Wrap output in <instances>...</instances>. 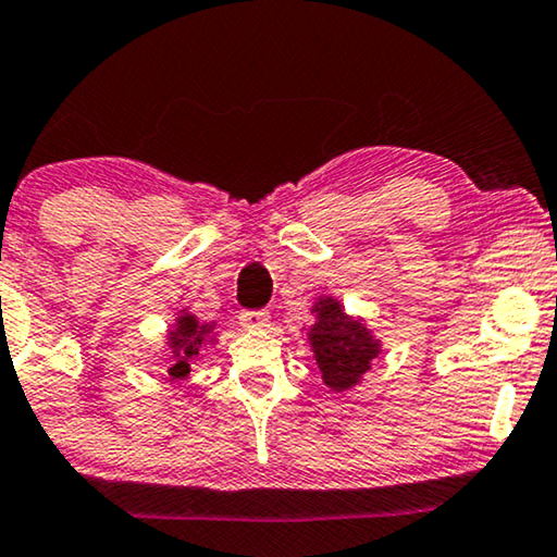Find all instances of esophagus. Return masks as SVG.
<instances>
[{"label":"esophagus","instance_id":"obj_1","mask_svg":"<svg viewBox=\"0 0 557 557\" xmlns=\"http://www.w3.org/2000/svg\"><path fill=\"white\" fill-rule=\"evenodd\" d=\"M270 312L264 310H245L243 314H239V325H243L245 330H264L270 327Z\"/></svg>","mask_w":557,"mask_h":557}]
</instances>
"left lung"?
<instances>
[{
	"mask_svg": "<svg viewBox=\"0 0 557 557\" xmlns=\"http://www.w3.org/2000/svg\"><path fill=\"white\" fill-rule=\"evenodd\" d=\"M314 322L305 330L322 383L335 393H345L362 383L372 360L383 352V339L372 335L364 318H352L332 295H320L312 310Z\"/></svg>",
	"mask_w": 557,
	"mask_h": 557,
	"instance_id": "obj_1",
	"label": "left lung"
}]
</instances>
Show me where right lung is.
I'll list each match as a JSON object with an SVG mask.
<instances>
[{
	"label": "right lung",
	"instance_id": "right-lung-1",
	"mask_svg": "<svg viewBox=\"0 0 557 557\" xmlns=\"http://www.w3.org/2000/svg\"><path fill=\"white\" fill-rule=\"evenodd\" d=\"M218 345L214 335V322H199L197 314L189 310H180L164 335V347L172 352V364L168 370L170 383H180L189 375V364L195 358L207 352V347Z\"/></svg>",
	"mask_w": 557,
	"mask_h": 557
}]
</instances>
